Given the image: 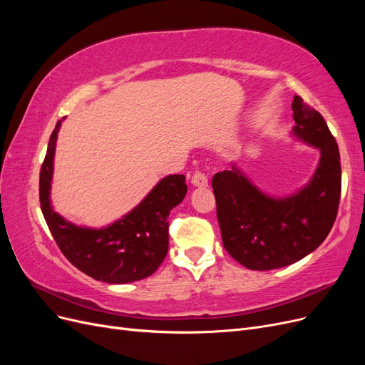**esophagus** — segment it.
<instances>
[{
  "instance_id": "34e87169",
  "label": "esophagus",
  "mask_w": 365,
  "mask_h": 365,
  "mask_svg": "<svg viewBox=\"0 0 365 365\" xmlns=\"http://www.w3.org/2000/svg\"><path fill=\"white\" fill-rule=\"evenodd\" d=\"M192 184L195 187H207L208 185V180H207V176L204 173H195L192 176Z\"/></svg>"
}]
</instances>
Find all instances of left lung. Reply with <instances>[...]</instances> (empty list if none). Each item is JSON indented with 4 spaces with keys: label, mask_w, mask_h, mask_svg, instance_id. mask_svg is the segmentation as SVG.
I'll return each instance as SVG.
<instances>
[{
    "label": "left lung",
    "mask_w": 365,
    "mask_h": 365,
    "mask_svg": "<svg viewBox=\"0 0 365 365\" xmlns=\"http://www.w3.org/2000/svg\"><path fill=\"white\" fill-rule=\"evenodd\" d=\"M291 135L319 150L317 169L286 196L260 190L239 168L213 176L216 215L228 254L254 271L288 267L315 251L334 227L341 195L338 145L323 115L294 96Z\"/></svg>",
    "instance_id": "8db88e82"
}]
</instances>
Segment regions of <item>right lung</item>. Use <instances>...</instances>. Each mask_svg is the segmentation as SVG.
Instances as JSON below:
<instances>
[{"label":"right lung","mask_w":365,"mask_h":365,"mask_svg":"<svg viewBox=\"0 0 365 365\" xmlns=\"http://www.w3.org/2000/svg\"><path fill=\"white\" fill-rule=\"evenodd\" d=\"M62 120L48 141L39 175L42 215L58 247L77 269L105 283L123 284L149 277L169 250V215L187 193L184 175H169L143 201L102 228L76 225L54 212L50 200L54 152Z\"/></svg>","instance_id":"1"}]
</instances>
